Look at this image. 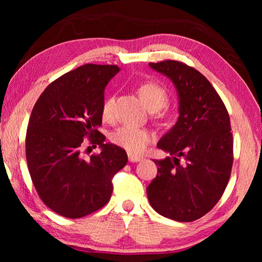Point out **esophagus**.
<instances>
[{"mask_svg":"<svg viewBox=\"0 0 262 262\" xmlns=\"http://www.w3.org/2000/svg\"><path fill=\"white\" fill-rule=\"evenodd\" d=\"M128 160H129V162H140L141 160H143V158L140 157V155H134L129 153L128 154Z\"/></svg>","mask_w":262,"mask_h":262,"instance_id":"esophagus-1","label":"esophagus"}]
</instances>
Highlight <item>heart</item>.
I'll return each instance as SVG.
<instances>
[{"label": "heart", "instance_id": "b5f03b06", "mask_svg": "<svg viewBox=\"0 0 262 262\" xmlns=\"http://www.w3.org/2000/svg\"><path fill=\"white\" fill-rule=\"evenodd\" d=\"M142 101L151 111H158L168 102V93L159 83L153 81L143 82L137 89ZM114 96L103 100L101 114L103 119L109 120L113 117ZM110 141L115 145L126 149L133 154L142 153L152 141L151 132L145 128H138L130 125H122L110 134Z\"/></svg>", "mask_w": 262, "mask_h": 262}]
</instances>
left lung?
<instances>
[{
    "mask_svg": "<svg viewBox=\"0 0 262 262\" xmlns=\"http://www.w3.org/2000/svg\"><path fill=\"white\" fill-rule=\"evenodd\" d=\"M149 66L173 82L180 115L158 143L173 158L154 160L158 176L146 189L147 197L160 215L178 222L196 221L217 204L230 180V116L214 86L196 69L172 59Z\"/></svg>",
    "mask_w": 262,
    "mask_h": 262,
    "instance_id": "8db88e82",
    "label": "left lung"
}]
</instances>
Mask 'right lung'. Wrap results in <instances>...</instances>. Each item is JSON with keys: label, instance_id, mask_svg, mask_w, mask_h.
Here are the masks:
<instances>
[{"label": "right lung", "instance_id": "1", "mask_svg": "<svg viewBox=\"0 0 262 262\" xmlns=\"http://www.w3.org/2000/svg\"><path fill=\"white\" fill-rule=\"evenodd\" d=\"M119 72L117 65L85 64L53 81L38 98L28 122L26 158L33 186L58 215L80 219L107 204L113 178L126 165L124 148L104 144V88ZM85 142L102 152L85 160Z\"/></svg>", "mask_w": 262, "mask_h": 262}]
</instances>
